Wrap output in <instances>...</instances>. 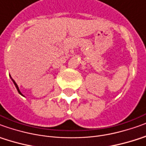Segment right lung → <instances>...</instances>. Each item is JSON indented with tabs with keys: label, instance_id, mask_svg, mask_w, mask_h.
Listing matches in <instances>:
<instances>
[{
	"label": "right lung",
	"instance_id": "1",
	"mask_svg": "<svg viewBox=\"0 0 146 146\" xmlns=\"http://www.w3.org/2000/svg\"><path fill=\"white\" fill-rule=\"evenodd\" d=\"M12 80H13V82L14 83V84H15V86H16V87H17V90H18V92H19V93H20V94H22L21 93V91H20V90H19V88H18V86H17V83H16V82H15V81H14L13 79H12Z\"/></svg>",
	"mask_w": 146,
	"mask_h": 146
}]
</instances>
